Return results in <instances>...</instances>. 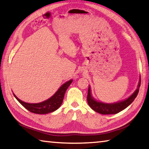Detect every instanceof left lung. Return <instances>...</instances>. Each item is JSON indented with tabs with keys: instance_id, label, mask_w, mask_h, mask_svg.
<instances>
[{
	"instance_id": "8db88e82",
	"label": "left lung",
	"mask_w": 149,
	"mask_h": 149,
	"mask_svg": "<svg viewBox=\"0 0 149 149\" xmlns=\"http://www.w3.org/2000/svg\"><path fill=\"white\" fill-rule=\"evenodd\" d=\"M141 85V78L139 82L137 89L135 91L133 94L127 98L122 101H118L115 103H104L100 101H97L94 98L92 97L91 91L90 86H89L87 94V102L89 107L92 109L99 114H115L117 113L121 112V111L124 110L128 106L132 104V102L137 97L139 90V87Z\"/></svg>"
}]
</instances>
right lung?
Listing matches in <instances>:
<instances>
[{"label": "right lung", "instance_id": "right-lung-1", "mask_svg": "<svg viewBox=\"0 0 149 149\" xmlns=\"http://www.w3.org/2000/svg\"><path fill=\"white\" fill-rule=\"evenodd\" d=\"M72 81L73 80L70 79L68 81L65 82L58 89L53 96H52L49 99L39 103L25 102L19 99L14 93L13 95L15 98L18 100L20 104L31 112L38 114H48V113L54 112V111L56 110L58 108H60L63 102L65 93Z\"/></svg>", "mask_w": 149, "mask_h": 149}]
</instances>
